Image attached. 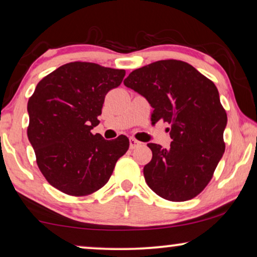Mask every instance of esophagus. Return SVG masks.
Here are the masks:
<instances>
[{
  "label": "esophagus",
  "instance_id": "34e87169",
  "mask_svg": "<svg viewBox=\"0 0 257 257\" xmlns=\"http://www.w3.org/2000/svg\"><path fill=\"white\" fill-rule=\"evenodd\" d=\"M139 146H141L140 141L136 140L135 138H130V148H131V150H135V148H138Z\"/></svg>",
  "mask_w": 257,
  "mask_h": 257
}]
</instances>
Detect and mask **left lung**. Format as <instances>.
<instances>
[{
    "mask_svg": "<svg viewBox=\"0 0 257 257\" xmlns=\"http://www.w3.org/2000/svg\"><path fill=\"white\" fill-rule=\"evenodd\" d=\"M153 107L152 122L170 128V148L147 144L153 158L144 167L146 183L156 195L184 202L202 192L225 152L227 114L218 89L195 67L160 60L138 68L124 80Z\"/></svg>",
    "mask_w": 257,
    "mask_h": 257,
    "instance_id": "obj_1",
    "label": "left lung"
}]
</instances>
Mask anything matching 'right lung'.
I'll use <instances>...</instances> for the list:
<instances>
[{
    "label": "right lung",
    "instance_id": "obj_1",
    "mask_svg": "<svg viewBox=\"0 0 257 257\" xmlns=\"http://www.w3.org/2000/svg\"><path fill=\"white\" fill-rule=\"evenodd\" d=\"M124 76V69L75 61L37 84L28 102V138L52 187L70 196H87L109 181L130 141L125 136L105 140L91 130L99 124L105 95Z\"/></svg>",
    "mask_w": 257,
    "mask_h": 257
}]
</instances>
